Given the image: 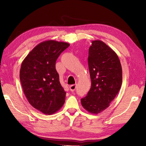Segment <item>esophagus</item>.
Instances as JSON below:
<instances>
[{"label": "esophagus", "mask_w": 146, "mask_h": 146, "mask_svg": "<svg viewBox=\"0 0 146 146\" xmlns=\"http://www.w3.org/2000/svg\"><path fill=\"white\" fill-rule=\"evenodd\" d=\"M76 88V85H72L70 86V90L71 92H74Z\"/></svg>", "instance_id": "obj_1"}]
</instances>
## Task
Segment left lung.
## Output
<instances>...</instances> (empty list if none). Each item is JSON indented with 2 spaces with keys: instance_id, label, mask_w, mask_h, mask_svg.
Returning a JSON list of instances; mask_svg holds the SVG:
<instances>
[{
  "instance_id": "8db88e82",
  "label": "left lung",
  "mask_w": 146,
  "mask_h": 146,
  "mask_svg": "<svg viewBox=\"0 0 146 146\" xmlns=\"http://www.w3.org/2000/svg\"><path fill=\"white\" fill-rule=\"evenodd\" d=\"M92 43L88 58L91 88L81 103L88 112L97 114L109 107L119 92L122 70L119 58L112 49L100 40Z\"/></svg>"
}]
</instances>
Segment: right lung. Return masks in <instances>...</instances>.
Returning a JSON list of instances; mask_svg holds the SVG:
<instances>
[{
  "label": "right lung",
  "mask_w": 146,
  "mask_h": 146,
  "mask_svg": "<svg viewBox=\"0 0 146 146\" xmlns=\"http://www.w3.org/2000/svg\"><path fill=\"white\" fill-rule=\"evenodd\" d=\"M70 44L54 40L43 41L27 54L21 64L20 80L26 97L36 109L46 115L58 111L66 92L60 84L55 64Z\"/></svg>",
  "instance_id": "1"
}]
</instances>
